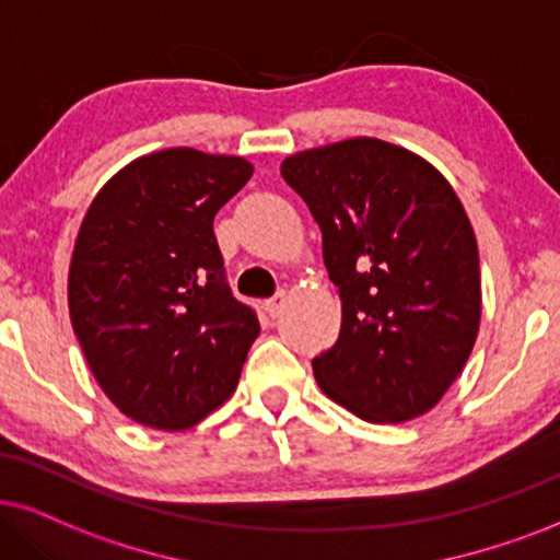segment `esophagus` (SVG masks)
I'll return each instance as SVG.
<instances>
[{
  "label": "esophagus",
  "instance_id": "34e87169",
  "mask_svg": "<svg viewBox=\"0 0 560 560\" xmlns=\"http://www.w3.org/2000/svg\"><path fill=\"white\" fill-rule=\"evenodd\" d=\"M284 302H287V292H276L271 300H266L264 310L268 313V317H279L281 310H284Z\"/></svg>",
  "mask_w": 560,
  "mask_h": 560
}]
</instances>
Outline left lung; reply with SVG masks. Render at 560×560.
I'll use <instances>...</instances> for the list:
<instances>
[{
  "label": "left lung",
  "mask_w": 560,
  "mask_h": 560,
  "mask_svg": "<svg viewBox=\"0 0 560 560\" xmlns=\"http://www.w3.org/2000/svg\"><path fill=\"white\" fill-rule=\"evenodd\" d=\"M323 232L341 294L338 341L313 359L323 393L372 423L434 408L468 362L480 323L470 219L429 162L349 139L281 162Z\"/></svg>",
  "instance_id": "left-lung-1"
}]
</instances>
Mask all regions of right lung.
Returning a JSON list of instances; mask_svg holds the SVG:
<instances>
[{"mask_svg":"<svg viewBox=\"0 0 560 560\" xmlns=\"http://www.w3.org/2000/svg\"><path fill=\"white\" fill-rule=\"evenodd\" d=\"M250 175L243 158L162 150L113 175L84 217L72 328L113 406L144 427L190 429L222 406L258 338L214 235Z\"/></svg>","mask_w":560,"mask_h":560,"instance_id":"right-lung-1","label":"right lung"}]
</instances>
